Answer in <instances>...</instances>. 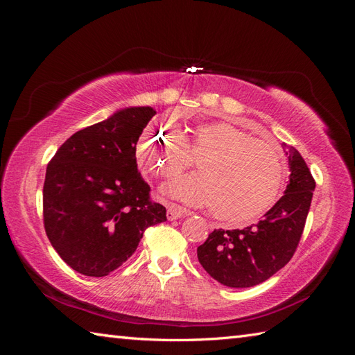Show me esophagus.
Returning <instances> with one entry per match:
<instances>
[{
  "instance_id": "34e87169",
  "label": "esophagus",
  "mask_w": 355,
  "mask_h": 355,
  "mask_svg": "<svg viewBox=\"0 0 355 355\" xmlns=\"http://www.w3.org/2000/svg\"><path fill=\"white\" fill-rule=\"evenodd\" d=\"M187 214H189L187 210L168 209V210H167V219H168V220H176V219H180V218L187 216Z\"/></svg>"
}]
</instances>
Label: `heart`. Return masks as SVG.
<instances>
[{
  "mask_svg": "<svg viewBox=\"0 0 355 355\" xmlns=\"http://www.w3.org/2000/svg\"><path fill=\"white\" fill-rule=\"evenodd\" d=\"M192 157L200 159V173L168 182L159 189L161 198L209 206L214 218L241 223L259 216L280 196L286 179L280 149L231 123H198L184 133L148 127L136 145L141 168L164 179L188 168Z\"/></svg>",
  "mask_w": 355,
  "mask_h": 355,
  "instance_id": "heart-1",
  "label": "heart"
}]
</instances>
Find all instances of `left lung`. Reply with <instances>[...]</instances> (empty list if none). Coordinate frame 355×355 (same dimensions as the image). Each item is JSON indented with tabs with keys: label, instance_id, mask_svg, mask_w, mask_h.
Here are the masks:
<instances>
[{
	"label": "left lung",
	"instance_id": "1",
	"mask_svg": "<svg viewBox=\"0 0 355 355\" xmlns=\"http://www.w3.org/2000/svg\"><path fill=\"white\" fill-rule=\"evenodd\" d=\"M288 159L284 196L263 218L244 230H214L197 256L210 277L227 287H253L288 263L304 232L314 178L293 146L282 145Z\"/></svg>",
	"mask_w": 355,
	"mask_h": 355
}]
</instances>
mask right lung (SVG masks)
I'll return each instance as SVG.
<instances>
[{
    "label": "right lung",
    "instance_id": "right-lung-1",
    "mask_svg": "<svg viewBox=\"0 0 355 355\" xmlns=\"http://www.w3.org/2000/svg\"><path fill=\"white\" fill-rule=\"evenodd\" d=\"M151 106H130L73 133L47 166L42 214L47 237L73 271L105 277L130 257L148 227L167 220L149 200L136 145Z\"/></svg>",
    "mask_w": 355,
    "mask_h": 355
}]
</instances>
